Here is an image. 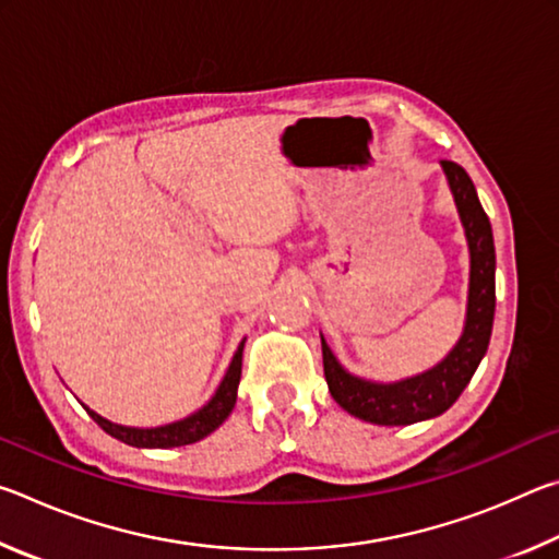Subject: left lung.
<instances>
[{"label":"left lung","mask_w":559,"mask_h":559,"mask_svg":"<svg viewBox=\"0 0 559 559\" xmlns=\"http://www.w3.org/2000/svg\"><path fill=\"white\" fill-rule=\"evenodd\" d=\"M453 202L461 216L463 231H466L468 253H471V278H468V306L466 325L459 343L451 353L431 370L406 377L400 382H372L362 377L349 374L337 362L333 349L323 343V370L328 390L333 400L343 406L347 414L357 419L380 424V427H406V424L433 419L449 409L466 390L473 372L484 359L490 330H493L496 313V246L493 229H490L488 214L478 202L476 187L461 165L443 159Z\"/></svg>","instance_id":"8db88e82"}]
</instances>
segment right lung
Segmentation results:
<instances>
[{
    "label": "right lung",
    "mask_w": 559,
    "mask_h": 559,
    "mask_svg": "<svg viewBox=\"0 0 559 559\" xmlns=\"http://www.w3.org/2000/svg\"><path fill=\"white\" fill-rule=\"evenodd\" d=\"M243 343L246 340H241L239 349H236V355L231 359L229 370H226V374H224L219 390L214 392L212 400L206 402L200 412L189 414L187 419H179L175 424H165V427H155V429H135V427H120V424L103 419L100 414L88 409L86 404H83V409L91 414V419L96 421L103 431L110 433L112 439L128 443V447H135V449L187 447V443H194L204 437H210L214 429H219L226 421V416L231 414L234 404H236V390H239V380H241Z\"/></svg>",
    "instance_id": "add662e5"
}]
</instances>
